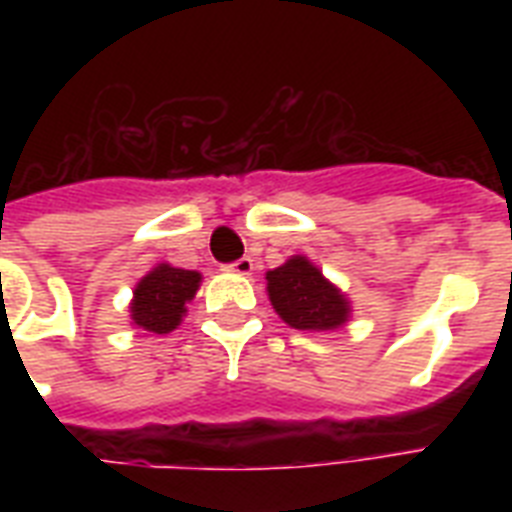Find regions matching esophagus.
Wrapping results in <instances>:
<instances>
[{
    "label": "esophagus",
    "mask_w": 512,
    "mask_h": 512,
    "mask_svg": "<svg viewBox=\"0 0 512 512\" xmlns=\"http://www.w3.org/2000/svg\"><path fill=\"white\" fill-rule=\"evenodd\" d=\"M225 271L239 273V276H249V273L255 271V263H252V257H241V260H236V263L225 265Z\"/></svg>",
    "instance_id": "esophagus-1"
}]
</instances>
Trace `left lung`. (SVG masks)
I'll return each instance as SVG.
<instances>
[{
    "instance_id": "obj_1",
    "label": "left lung",
    "mask_w": 512,
    "mask_h": 512,
    "mask_svg": "<svg viewBox=\"0 0 512 512\" xmlns=\"http://www.w3.org/2000/svg\"><path fill=\"white\" fill-rule=\"evenodd\" d=\"M265 292L279 319L303 332H335L353 313L348 295L305 255H292L265 273Z\"/></svg>"
}]
</instances>
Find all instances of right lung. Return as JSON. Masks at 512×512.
<instances>
[{"label": "right lung", "mask_w": 512, "mask_h": 512, "mask_svg": "<svg viewBox=\"0 0 512 512\" xmlns=\"http://www.w3.org/2000/svg\"><path fill=\"white\" fill-rule=\"evenodd\" d=\"M201 287L199 271H185L170 263H156L135 284L130 300V324L143 332L170 335L183 324L191 303Z\"/></svg>", "instance_id": "right-lung-1"}]
</instances>
